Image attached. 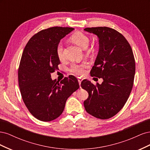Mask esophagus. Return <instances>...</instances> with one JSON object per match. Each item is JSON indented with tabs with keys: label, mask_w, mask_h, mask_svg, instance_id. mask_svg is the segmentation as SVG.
<instances>
[{
	"label": "esophagus",
	"mask_w": 150,
	"mask_h": 150,
	"mask_svg": "<svg viewBox=\"0 0 150 150\" xmlns=\"http://www.w3.org/2000/svg\"><path fill=\"white\" fill-rule=\"evenodd\" d=\"M82 79L81 78H78V82H79V86H80V88H81V81H82Z\"/></svg>",
	"instance_id": "1"
}]
</instances>
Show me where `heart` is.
<instances>
[{
    "label": "heart",
    "mask_w": 150,
    "mask_h": 150,
    "mask_svg": "<svg viewBox=\"0 0 150 150\" xmlns=\"http://www.w3.org/2000/svg\"><path fill=\"white\" fill-rule=\"evenodd\" d=\"M71 39L75 44L83 49L87 47L90 41L88 36L81 32H76L72 34ZM56 52L57 56L59 59H62L64 58V46L62 42H59L57 44ZM87 67L88 65L86 64H73L71 67V71L78 75H82L84 73L85 69Z\"/></svg>",
    "instance_id": "heart-1"
}]
</instances>
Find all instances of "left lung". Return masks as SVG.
I'll return each mask as SVG.
<instances>
[{"label":"left lung","instance_id":"left-lung-1","mask_svg":"<svg viewBox=\"0 0 150 150\" xmlns=\"http://www.w3.org/2000/svg\"><path fill=\"white\" fill-rule=\"evenodd\" d=\"M84 30L99 38V52L90 74L103 79L96 85L86 79L81 82V87L89 94L84 106L91 115L109 119L124 106L132 90L135 74L133 52L128 40L115 29L97 27Z\"/></svg>","mask_w":150,"mask_h":150}]
</instances>
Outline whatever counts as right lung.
Returning <instances> with one entry per match:
<instances>
[{"label": "right lung", "mask_w": 150, "mask_h": 150, "mask_svg": "<svg viewBox=\"0 0 150 150\" xmlns=\"http://www.w3.org/2000/svg\"><path fill=\"white\" fill-rule=\"evenodd\" d=\"M74 29L52 27L40 30L30 39L22 53L18 70L22 98L29 112L40 121L57 118L67 98L79 88L74 76L61 81L52 80L51 76L60 64L57 44Z\"/></svg>", "instance_id": "right-lung-1"}]
</instances>
